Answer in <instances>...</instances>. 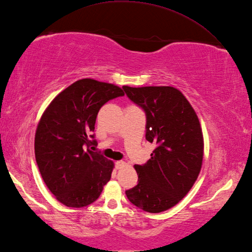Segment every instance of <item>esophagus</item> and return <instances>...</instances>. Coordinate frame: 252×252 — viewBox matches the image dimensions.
Segmentation results:
<instances>
[{
  "label": "esophagus",
  "instance_id": "obj_1",
  "mask_svg": "<svg viewBox=\"0 0 252 252\" xmlns=\"http://www.w3.org/2000/svg\"><path fill=\"white\" fill-rule=\"evenodd\" d=\"M126 162L125 161H116V169H123L124 167H126Z\"/></svg>",
  "mask_w": 252,
  "mask_h": 252
}]
</instances>
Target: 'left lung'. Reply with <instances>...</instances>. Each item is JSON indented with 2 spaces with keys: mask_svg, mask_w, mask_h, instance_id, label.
<instances>
[{
  "mask_svg": "<svg viewBox=\"0 0 252 252\" xmlns=\"http://www.w3.org/2000/svg\"><path fill=\"white\" fill-rule=\"evenodd\" d=\"M123 89L144 109L145 138L157 144L149 161L134 165L139 183L126 195L141 210L161 213L179 203L198 179L204 154L201 124L187 98L173 87Z\"/></svg>",
  "mask_w": 252,
  "mask_h": 252,
  "instance_id": "1",
  "label": "left lung"
}]
</instances>
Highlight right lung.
Instances as JSON below:
<instances>
[{"label":"right lung","mask_w":252,"mask_h":252,"mask_svg":"<svg viewBox=\"0 0 252 252\" xmlns=\"http://www.w3.org/2000/svg\"><path fill=\"white\" fill-rule=\"evenodd\" d=\"M118 85L85 78L54 97L35 132V158L46 186L65 206L95 202L111 179L114 162L89 150L97 113L110 99L123 96ZM88 149H85V146Z\"/></svg>","instance_id":"right-lung-1"}]
</instances>
